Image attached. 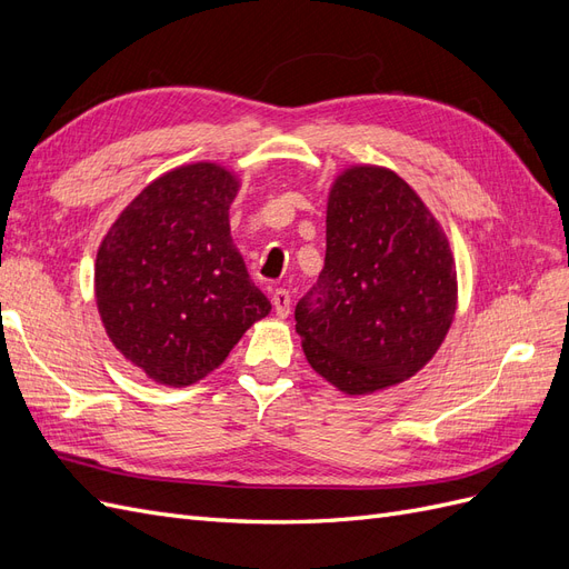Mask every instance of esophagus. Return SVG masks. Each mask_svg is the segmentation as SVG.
Segmentation results:
<instances>
[{
	"mask_svg": "<svg viewBox=\"0 0 569 569\" xmlns=\"http://www.w3.org/2000/svg\"><path fill=\"white\" fill-rule=\"evenodd\" d=\"M272 308H274V313H278L280 318H287V316H289L291 295H289L287 289H274V291H272Z\"/></svg>",
	"mask_w": 569,
	"mask_h": 569,
	"instance_id": "1",
	"label": "esophagus"
}]
</instances>
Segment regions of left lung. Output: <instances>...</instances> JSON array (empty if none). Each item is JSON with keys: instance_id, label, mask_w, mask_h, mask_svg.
<instances>
[{"instance_id": "obj_1", "label": "left lung", "mask_w": 569, "mask_h": 569, "mask_svg": "<svg viewBox=\"0 0 569 569\" xmlns=\"http://www.w3.org/2000/svg\"><path fill=\"white\" fill-rule=\"evenodd\" d=\"M325 222V266L295 313L306 360L349 396L410 380L458 308L443 228L403 178L372 163L335 178Z\"/></svg>"}]
</instances>
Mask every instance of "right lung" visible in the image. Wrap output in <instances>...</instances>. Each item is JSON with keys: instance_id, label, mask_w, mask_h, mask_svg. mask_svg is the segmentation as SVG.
I'll list each match as a JSON object with an SVG mask.
<instances>
[{"instance_id": "1", "label": "right lung", "mask_w": 569, "mask_h": 569, "mask_svg": "<svg viewBox=\"0 0 569 569\" xmlns=\"http://www.w3.org/2000/svg\"><path fill=\"white\" fill-rule=\"evenodd\" d=\"M237 173L216 161L151 180L104 234L94 299L113 347L149 380L189 387L211 375L270 313L230 237Z\"/></svg>"}]
</instances>
